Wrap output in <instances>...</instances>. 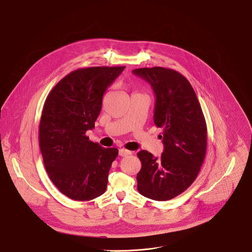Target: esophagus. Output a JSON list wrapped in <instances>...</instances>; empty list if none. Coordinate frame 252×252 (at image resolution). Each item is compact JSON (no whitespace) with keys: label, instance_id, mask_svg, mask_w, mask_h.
<instances>
[{"label":"esophagus","instance_id":"esophagus-1","mask_svg":"<svg viewBox=\"0 0 252 252\" xmlns=\"http://www.w3.org/2000/svg\"><path fill=\"white\" fill-rule=\"evenodd\" d=\"M131 154V152H129V151H127V150H126V149H120L119 150V155L120 156H127V155H129Z\"/></svg>","mask_w":252,"mask_h":252}]
</instances>
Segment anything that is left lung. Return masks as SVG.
<instances>
[{"instance_id":"left-lung-1","label":"left lung","mask_w":252,"mask_h":252,"mask_svg":"<svg viewBox=\"0 0 252 252\" xmlns=\"http://www.w3.org/2000/svg\"><path fill=\"white\" fill-rule=\"evenodd\" d=\"M132 73L151 84L155 95V126L163 128L164 150L157 158L147 151L137 155L139 193L165 201L183 193L196 178L207 147V127L195 92L178 72L162 67L140 68Z\"/></svg>"}]
</instances>
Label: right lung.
Returning a JSON list of instances; mask_svg holds the SVG:
<instances>
[{"label":"right lung","instance_id":"obj_1","mask_svg":"<svg viewBox=\"0 0 252 252\" xmlns=\"http://www.w3.org/2000/svg\"><path fill=\"white\" fill-rule=\"evenodd\" d=\"M120 67L78 69L62 78L44 103L39 144L49 177L75 200L103 194L116 148L104 149L85 135L95 127L106 89L124 71Z\"/></svg>","mask_w":252,"mask_h":252}]
</instances>
